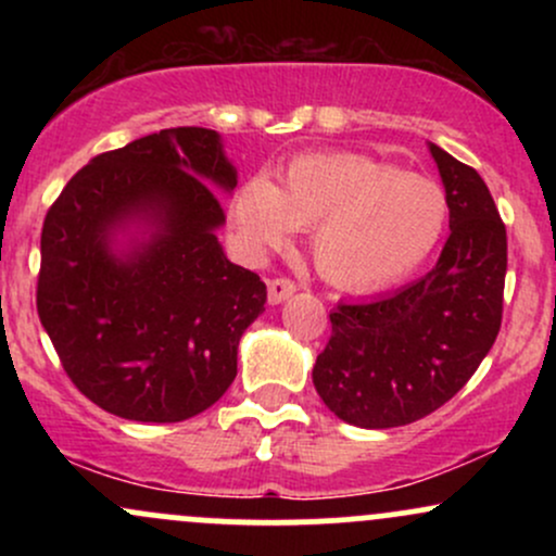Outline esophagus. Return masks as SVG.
<instances>
[{
	"mask_svg": "<svg viewBox=\"0 0 556 556\" xmlns=\"http://www.w3.org/2000/svg\"><path fill=\"white\" fill-rule=\"evenodd\" d=\"M295 290H298V287H295V282H292V279H287V277L271 279V282H269V303L271 305L282 303V300L290 298Z\"/></svg>",
	"mask_w": 556,
	"mask_h": 556,
	"instance_id": "34e87169",
	"label": "esophagus"
}]
</instances>
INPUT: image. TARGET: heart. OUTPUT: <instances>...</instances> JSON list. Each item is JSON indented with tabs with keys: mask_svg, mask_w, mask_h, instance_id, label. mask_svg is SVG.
<instances>
[{
	"mask_svg": "<svg viewBox=\"0 0 556 556\" xmlns=\"http://www.w3.org/2000/svg\"><path fill=\"white\" fill-rule=\"evenodd\" d=\"M446 216L437 180L358 154L300 156L279 188L256 175L232 203L235 227L256 253L285 248L292 229H314L316 269L344 290H376L416 271Z\"/></svg>",
	"mask_w": 556,
	"mask_h": 556,
	"instance_id": "b5f03b06",
	"label": "heart"
}]
</instances>
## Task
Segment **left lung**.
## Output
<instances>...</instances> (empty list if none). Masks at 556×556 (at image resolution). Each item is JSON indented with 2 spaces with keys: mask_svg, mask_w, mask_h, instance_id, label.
<instances>
[{
  "mask_svg": "<svg viewBox=\"0 0 556 556\" xmlns=\"http://www.w3.org/2000/svg\"><path fill=\"white\" fill-rule=\"evenodd\" d=\"M429 151L450 203V238L418 282L368 303H340L316 358L314 387L344 424L392 429L455 397L502 327L507 229L486 182L437 143Z\"/></svg>",
  "mask_w": 556,
  "mask_h": 556,
  "instance_id": "8db88e82",
  "label": "left lung"
}]
</instances>
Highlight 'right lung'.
Listing matches in <instances>:
<instances>
[{
  "instance_id": "right-lung-1",
  "label": "right lung",
  "mask_w": 556,
  "mask_h": 556,
  "mask_svg": "<svg viewBox=\"0 0 556 556\" xmlns=\"http://www.w3.org/2000/svg\"><path fill=\"white\" fill-rule=\"evenodd\" d=\"M212 185H238L219 132L169 127L93 156L47 212L38 318L70 381L112 416L177 424L238 376L266 285L222 251ZM132 224L147 238L117 252Z\"/></svg>"
}]
</instances>
